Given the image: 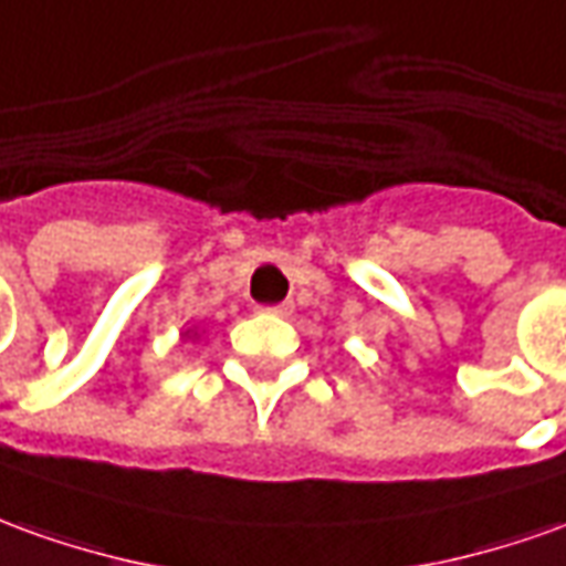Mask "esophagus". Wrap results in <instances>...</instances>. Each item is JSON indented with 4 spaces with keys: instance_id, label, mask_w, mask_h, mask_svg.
I'll return each mask as SVG.
<instances>
[{
    "instance_id": "34e87169",
    "label": "esophagus",
    "mask_w": 566,
    "mask_h": 566,
    "mask_svg": "<svg viewBox=\"0 0 566 566\" xmlns=\"http://www.w3.org/2000/svg\"><path fill=\"white\" fill-rule=\"evenodd\" d=\"M260 312H270V315H291V303H275V306H263Z\"/></svg>"
}]
</instances>
